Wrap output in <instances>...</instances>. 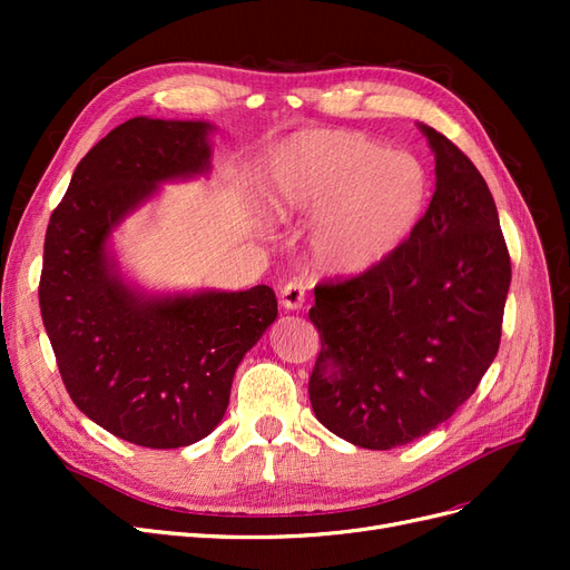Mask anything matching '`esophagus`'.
I'll use <instances>...</instances> for the list:
<instances>
[{"label":"esophagus","mask_w":570,"mask_h":570,"mask_svg":"<svg viewBox=\"0 0 570 570\" xmlns=\"http://www.w3.org/2000/svg\"><path fill=\"white\" fill-rule=\"evenodd\" d=\"M306 302V289L302 283L297 281H289L287 285H283L281 289V304L285 308H289V312H297V308H302Z\"/></svg>","instance_id":"34e87169"}]
</instances>
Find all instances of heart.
Returning <instances> with one entry per match:
<instances>
[{"label": "heart", "instance_id": "heart-1", "mask_svg": "<svg viewBox=\"0 0 570 570\" xmlns=\"http://www.w3.org/2000/svg\"><path fill=\"white\" fill-rule=\"evenodd\" d=\"M419 159L350 130H308L278 151L271 206L281 218L316 216L308 233L318 268L361 275L385 264L428 206Z\"/></svg>", "mask_w": 570, "mask_h": 570}]
</instances>
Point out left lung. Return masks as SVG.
<instances>
[{
	"label": "left lung",
	"instance_id": "8db88e82",
	"mask_svg": "<svg viewBox=\"0 0 570 570\" xmlns=\"http://www.w3.org/2000/svg\"><path fill=\"white\" fill-rule=\"evenodd\" d=\"M435 195L385 264L316 285L321 352L308 377L316 419L364 450L428 435L475 392L497 356L511 258L473 161L421 126Z\"/></svg>",
	"mask_w": 570,
	"mask_h": 570
}]
</instances>
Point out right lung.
Listing matches in <instances>:
<instances>
[{
	"label": "right lung",
	"mask_w": 570,
	"mask_h": 570,
	"mask_svg": "<svg viewBox=\"0 0 570 570\" xmlns=\"http://www.w3.org/2000/svg\"><path fill=\"white\" fill-rule=\"evenodd\" d=\"M212 124L137 116L85 154L49 218L40 312L73 404L111 435L176 450L220 423L243 356L278 316L268 285L145 295L109 237L159 183L212 168Z\"/></svg>",
	"instance_id": "add662e5"
}]
</instances>
